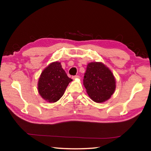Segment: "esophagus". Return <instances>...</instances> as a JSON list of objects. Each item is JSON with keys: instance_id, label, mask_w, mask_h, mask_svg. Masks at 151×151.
I'll list each match as a JSON object with an SVG mask.
<instances>
[{"instance_id": "esophagus-1", "label": "esophagus", "mask_w": 151, "mask_h": 151, "mask_svg": "<svg viewBox=\"0 0 151 151\" xmlns=\"http://www.w3.org/2000/svg\"><path fill=\"white\" fill-rule=\"evenodd\" d=\"M79 77H80V76H79L78 75H75V76H72V78H73V79H75V78H78Z\"/></svg>"}]
</instances>
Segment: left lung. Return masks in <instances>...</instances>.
<instances>
[{"instance_id":"left-lung-1","label":"left lung","mask_w":151,"mask_h":151,"mask_svg":"<svg viewBox=\"0 0 151 151\" xmlns=\"http://www.w3.org/2000/svg\"><path fill=\"white\" fill-rule=\"evenodd\" d=\"M115 83L112 72L103 63L88 64L83 85L93 101L103 103L109 99L115 90Z\"/></svg>"}]
</instances>
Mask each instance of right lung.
I'll list each match as a JSON object with an SVG mask.
<instances>
[{
    "instance_id": "obj_1",
    "label": "right lung",
    "mask_w": 151,
    "mask_h": 151,
    "mask_svg": "<svg viewBox=\"0 0 151 151\" xmlns=\"http://www.w3.org/2000/svg\"><path fill=\"white\" fill-rule=\"evenodd\" d=\"M72 81L63 70L60 63L55 62L42 71L38 83V90L45 101L55 103L62 97Z\"/></svg>"
}]
</instances>
